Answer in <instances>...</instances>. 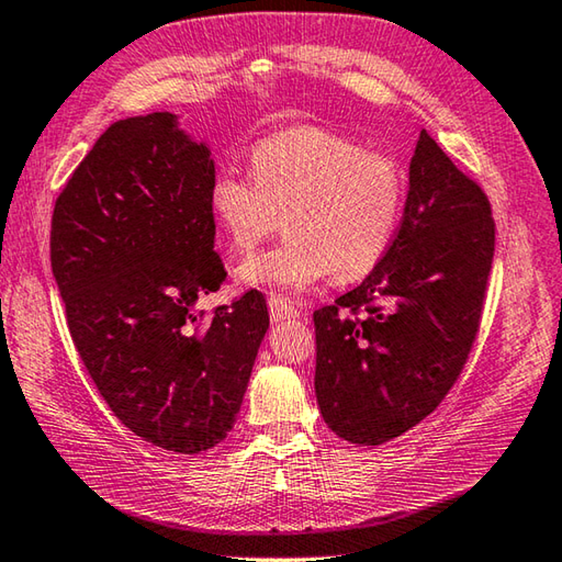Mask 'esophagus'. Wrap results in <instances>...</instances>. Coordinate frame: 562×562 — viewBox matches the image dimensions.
I'll list each match as a JSON object with an SVG mask.
<instances>
[{
  "label": "esophagus",
  "mask_w": 562,
  "mask_h": 562,
  "mask_svg": "<svg viewBox=\"0 0 562 562\" xmlns=\"http://www.w3.org/2000/svg\"><path fill=\"white\" fill-rule=\"evenodd\" d=\"M268 306H270V316L272 322H282V318H296L300 316V310L290 302L284 300L280 294H270L268 296Z\"/></svg>",
  "instance_id": "1"
}]
</instances>
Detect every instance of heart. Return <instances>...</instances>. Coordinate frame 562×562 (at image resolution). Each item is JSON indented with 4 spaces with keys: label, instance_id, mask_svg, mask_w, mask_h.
I'll use <instances>...</instances> for the list:
<instances>
[{
    "label": "heart",
    "instance_id": "obj_1",
    "mask_svg": "<svg viewBox=\"0 0 562 562\" xmlns=\"http://www.w3.org/2000/svg\"><path fill=\"white\" fill-rule=\"evenodd\" d=\"M402 206L400 162L322 126L258 140L250 178L218 170L209 184V212L231 250L250 252L282 218L288 238L236 270L256 288L306 290L328 272L362 278L387 252Z\"/></svg>",
    "mask_w": 562,
    "mask_h": 562
}]
</instances>
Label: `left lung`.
I'll return each mask as SVG.
<instances>
[{"mask_svg": "<svg viewBox=\"0 0 562 562\" xmlns=\"http://www.w3.org/2000/svg\"><path fill=\"white\" fill-rule=\"evenodd\" d=\"M492 258L485 190L422 131L387 252L314 312V390L336 436L380 446L446 400L477 340Z\"/></svg>", "mask_w": 562, "mask_h": 562, "instance_id": "left-lung-1", "label": "left lung"}]
</instances>
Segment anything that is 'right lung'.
I'll return each mask as SVG.
<instances>
[{
	"label": "right lung",
	"mask_w": 562,
	"mask_h": 562,
	"mask_svg": "<svg viewBox=\"0 0 562 562\" xmlns=\"http://www.w3.org/2000/svg\"><path fill=\"white\" fill-rule=\"evenodd\" d=\"M212 180L206 146L172 114L124 119L77 165L50 218L53 278L94 387L143 441L187 456L234 428L270 324L258 290L192 312L226 280Z\"/></svg>",
	"instance_id": "add662e5"
}]
</instances>
